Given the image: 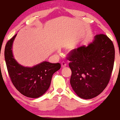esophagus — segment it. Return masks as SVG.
Segmentation results:
<instances>
[{"label":"esophagus","mask_w":120,"mask_h":120,"mask_svg":"<svg viewBox=\"0 0 120 120\" xmlns=\"http://www.w3.org/2000/svg\"><path fill=\"white\" fill-rule=\"evenodd\" d=\"M67 63H65V62H62L61 63V67H63V68H64V67H65L66 66H67Z\"/></svg>","instance_id":"esophagus-1"}]
</instances>
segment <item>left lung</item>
Returning <instances> with one entry per match:
<instances>
[{"label":"left lung","mask_w":120,"mask_h":120,"mask_svg":"<svg viewBox=\"0 0 120 120\" xmlns=\"http://www.w3.org/2000/svg\"><path fill=\"white\" fill-rule=\"evenodd\" d=\"M115 55L113 42L103 34L95 35L87 46L71 51L68 57L71 71L70 83L79 98L92 99L105 89L113 68Z\"/></svg>","instance_id":"obj_1"}]
</instances>
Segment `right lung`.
<instances>
[{"instance_id":"add662e5","label":"right lung","mask_w":120,"mask_h":120,"mask_svg":"<svg viewBox=\"0 0 120 120\" xmlns=\"http://www.w3.org/2000/svg\"><path fill=\"white\" fill-rule=\"evenodd\" d=\"M17 34L5 45L4 57L12 83L24 96L37 98L43 95L50 86L53 74L60 69V63L43 61L33 67H24L15 60L12 45Z\"/></svg>"}]
</instances>
